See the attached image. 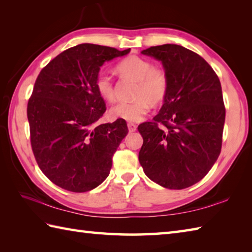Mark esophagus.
<instances>
[{"label": "esophagus", "instance_id": "1", "mask_svg": "<svg viewBox=\"0 0 252 252\" xmlns=\"http://www.w3.org/2000/svg\"><path fill=\"white\" fill-rule=\"evenodd\" d=\"M127 129H129L130 132H135L136 129H137V126H136V125H134V123L130 122V123H127Z\"/></svg>", "mask_w": 252, "mask_h": 252}]
</instances>
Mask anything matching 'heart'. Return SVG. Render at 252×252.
<instances>
[{"label": "heart", "instance_id": "b5f03b06", "mask_svg": "<svg viewBox=\"0 0 252 252\" xmlns=\"http://www.w3.org/2000/svg\"><path fill=\"white\" fill-rule=\"evenodd\" d=\"M117 71L122 77L137 81L134 101H118L109 109L112 119L138 121L151 109V106L162 103L168 93L169 81L167 73L161 68L140 56H129L117 65ZM95 87L104 99L115 98V87L110 74L99 71L95 79Z\"/></svg>", "mask_w": 252, "mask_h": 252}]
</instances>
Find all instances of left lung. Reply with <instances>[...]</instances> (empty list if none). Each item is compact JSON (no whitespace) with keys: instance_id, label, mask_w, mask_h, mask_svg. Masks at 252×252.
Instances as JSON below:
<instances>
[{"instance_id":"8db88e82","label":"left lung","mask_w":252,"mask_h":252,"mask_svg":"<svg viewBox=\"0 0 252 252\" xmlns=\"http://www.w3.org/2000/svg\"><path fill=\"white\" fill-rule=\"evenodd\" d=\"M143 55L161 62L169 89L153 122L138 126V160L152 181L170 189L196 184L222 147L225 107L220 80L196 53L176 44L152 46Z\"/></svg>"}]
</instances>
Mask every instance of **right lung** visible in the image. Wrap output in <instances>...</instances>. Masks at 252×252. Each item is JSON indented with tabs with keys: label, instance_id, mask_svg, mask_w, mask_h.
Returning a JSON list of instances; mask_svg holds the SVG:
<instances>
[{
	"label": "right lung",
	"instance_id": "add662e5",
	"mask_svg": "<svg viewBox=\"0 0 252 252\" xmlns=\"http://www.w3.org/2000/svg\"><path fill=\"white\" fill-rule=\"evenodd\" d=\"M130 49L79 44L42 69L28 101L31 146L42 172L63 189L83 192L109 175L127 134L126 120L96 126L106 106L95 87L100 67Z\"/></svg>",
	"mask_w": 252,
	"mask_h": 252
}]
</instances>
